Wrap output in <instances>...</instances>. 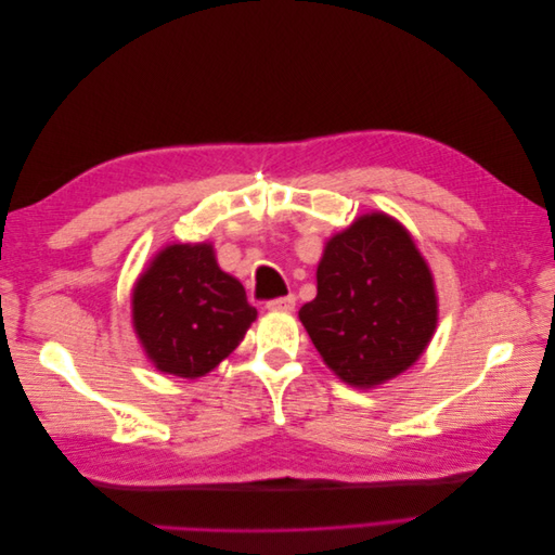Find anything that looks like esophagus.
I'll list each match as a JSON object with an SVG mask.
<instances>
[{
  "mask_svg": "<svg viewBox=\"0 0 555 555\" xmlns=\"http://www.w3.org/2000/svg\"><path fill=\"white\" fill-rule=\"evenodd\" d=\"M294 306H296V296L294 294L273 298V300H268V304H266L268 310H280V312H289V310H294Z\"/></svg>",
  "mask_w": 555,
  "mask_h": 555,
  "instance_id": "1",
  "label": "esophagus"
}]
</instances>
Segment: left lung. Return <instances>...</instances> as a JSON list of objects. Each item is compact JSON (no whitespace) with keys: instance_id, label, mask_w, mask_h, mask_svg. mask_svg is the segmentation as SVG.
Returning a JSON list of instances; mask_svg holds the SVG:
<instances>
[{"instance_id":"1","label":"left lung","mask_w":555,"mask_h":555,"mask_svg":"<svg viewBox=\"0 0 555 555\" xmlns=\"http://www.w3.org/2000/svg\"><path fill=\"white\" fill-rule=\"evenodd\" d=\"M298 317L331 371L371 389L424 354L438 326V296L410 233L371 212L326 243L317 296Z\"/></svg>"}]
</instances>
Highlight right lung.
Here are the masks:
<instances>
[{
	"mask_svg": "<svg viewBox=\"0 0 555 555\" xmlns=\"http://www.w3.org/2000/svg\"><path fill=\"white\" fill-rule=\"evenodd\" d=\"M131 314L157 371L188 379L220 365L257 319L208 243L164 247L133 287Z\"/></svg>",
	"mask_w": 555,
	"mask_h": 555,
	"instance_id": "add662e5",
	"label": "right lung"
}]
</instances>
